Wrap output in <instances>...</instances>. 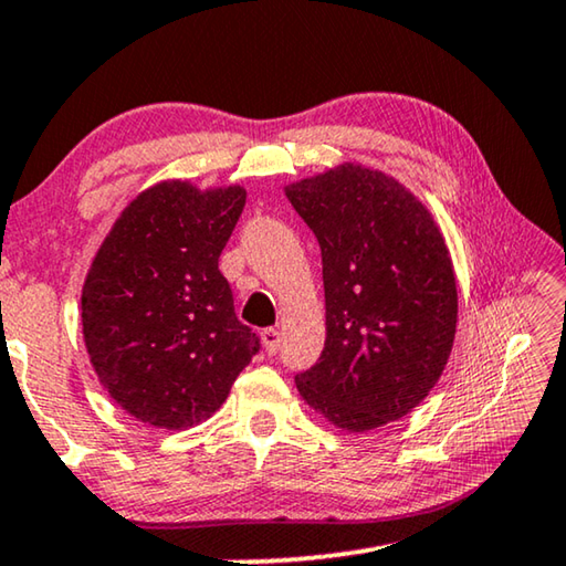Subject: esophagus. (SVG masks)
<instances>
[{
  "label": "esophagus",
  "instance_id": "34e87169",
  "mask_svg": "<svg viewBox=\"0 0 566 566\" xmlns=\"http://www.w3.org/2000/svg\"><path fill=\"white\" fill-rule=\"evenodd\" d=\"M280 343H282L280 329H264V332H262V345H264V349H266V355H276V353H280Z\"/></svg>",
  "mask_w": 566,
  "mask_h": 566
}]
</instances>
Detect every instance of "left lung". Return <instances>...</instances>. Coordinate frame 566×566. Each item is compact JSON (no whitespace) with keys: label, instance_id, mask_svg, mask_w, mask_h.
<instances>
[{"label":"left lung","instance_id":"8db88e82","mask_svg":"<svg viewBox=\"0 0 566 566\" xmlns=\"http://www.w3.org/2000/svg\"><path fill=\"white\" fill-rule=\"evenodd\" d=\"M284 193L315 231L325 280V349L294 380L302 400L347 433L400 420L433 390L455 339L441 227L398 178L355 160Z\"/></svg>","mask_w":566,"mask_h":566}]
</instances>
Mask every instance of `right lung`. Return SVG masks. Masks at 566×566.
I'll return each instance as SVG.
<instances>
[{"instance_id":"obj_1","label":"right lung","mask_w":566,"mask_h":566,"mask_svg":"<svg viewBox=\"0 0 566 566\" xmlns=\"http://www.w3.org/2000/svg\"><path fill=\"white\" fill-rule=\"evenodd\" d=\"M244 203L239 184L166 178L125 206L90 262L80 297L90 365L140 423L209 420L256 353L219 272Z\"/></svg>"}]
</instances>
